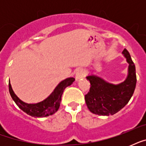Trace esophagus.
<instances>
[{"label": "esophagus", "mask_w": 146, "mask_h": 146, "mask_svg": "<svg viewBox=\"0 0 146 146\" xmlns=\"http://www.w3.org/2000/svg\"><path fill=\"white\" fill-rule=\"evenodd\" d=\"M83 76H84V70L81 68H78L76 71L75 73V77L76 80H79L80 79H82L83 77Z\"/></svg>", "instance_id": "esophagus-1"}]
</instances>
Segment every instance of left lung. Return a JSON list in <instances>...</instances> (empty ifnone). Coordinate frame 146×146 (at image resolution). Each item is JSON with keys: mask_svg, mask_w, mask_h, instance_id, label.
I'll return each mask as SVG.
<instances>
[{"mask_svg": "<svg viewBox=\"0 0 146 146\" xmlns=\"http://www.w3.org/2000/svg\"><path fill=\"white\" fill-rule=\"evenodd\" d=\"M123 55L129 64L127 79L119 84H112L96 75L86 76L91 84L85 96L86 103L92 113L102 116L113 115L129 102L136 84V67L129 52L124 49Z\"/></svg>", "mask_w": 146, "mask_h": 146, "instance_id": "1", "label": "left lung"}]
</instances>
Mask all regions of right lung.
<instances>
[{
  "label": "right lung",
  "mask_w": 146,
  "mask_h": 146,
  "mask_svg": "<svg viewBox=\"0 0 146 146\" xmlns=\"http://www.w3.org/2000/svg\"><path fill=\"white\" fill-rule=\"evenodd\" d=\"M74 81L75 79L73 77L67 78L66 80H63L57 85L48 97L42 102L33 104L26 103L19 99L14 93L10 83H9V91L13 100L22 111L34 117H44L52 115L58 111L61 102L62 94L64 92V89L71 84H73Z\"/></svg>",
  "instance_id": "add662e5"
}]
</instances>
